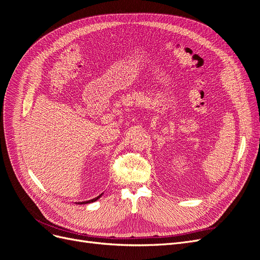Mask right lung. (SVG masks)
Segmentation results:
<instances>
[{
  "instance_id": "add662e5",
  "label": "right lung",
  "mask_w": 260,
  "mask_h": 260,
  "mask_svg": "<svg viewBox=\"0 0 260 260\" xmlns=\"http://www.w3.org/2000/svg\"><path fill=\"white\" fill-rule=\"evenodd\" d=\"M102 195H103V193H102L101 195H99L98 196V198H95V199H93V200H90V201H85V202H79V203H78V204H80V205H82V204H89V203H93V202H95V201H98L100 198H101V196Z\"/></svg>"
}]
</instances>
